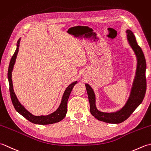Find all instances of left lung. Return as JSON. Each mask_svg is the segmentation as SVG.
I'll use <instances>...</instances> for the list:
<instances>
[{
	"instance_id": "1",
	"label": "left lung",
	"mask_w": 151,
	"mask_h": 151,
	"mask_svg": "<svg viewBox=\"0 0 151 151\" xmlns=\"http://www.w3.org/2000/svg\"><path fill=\"white\" fill-rule=\"evenodd\" d=\"M126 32L127 33L128 44L134 51L137 58V68L130 96L125 105L121 109L115 112L106 113L100 111L96 106V97L93 89L88 84H85L90 103L91 113L99 121L111 124H119L122 122L131 115L135 109L142 102L147 88L145 77L147 66L143 52L138 45L136 37L132 30L128 29Z\"/></svg>"
}]
</instances>
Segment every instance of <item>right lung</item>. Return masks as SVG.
Wrapping results in <instances>:
<instances>
[{"label": "right lung", "mask_w": 151, "mask_h": 151, "mask_svg": "<svg viewBox=\"0 0 151 151\" xmlns=\"http://www.w3.org/2000/svg\"><path fill=\"white\" fill-rule=\"evenodd\" d=\"M21 38L19 39L17 43V48L15 50V53L13 56H12L10 64H9L8 71V79L9 81V86H10V97L11 100L13 104L14 108L17 111L23 116L24 118H26L28 121L31 122L34 124H53V123H56L59 122L65 117L66 114L67 113V103L68 100L70 96V94L71 93V91H72V88L78 81H74L70 85L68 86V87L66 88L65 91L64 92V94L63 95L62 100H61V102L60 106H58V109L54 111L53 113H51V114L48 115H41V116H35L30 113L29 111H27L24 107L21 104L19 101L18 100L17 98L15 95L14 88H13V83H12V70L14 68V66L15 63V60H16L17 55L19 51V47L20 44Z\"/></svg>", "instance_id": "obj_1"}]
</instances>
